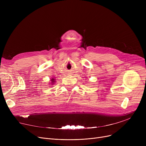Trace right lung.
Listing matches in <instances>:
<instances>
[{
	"mask_svg": "<svg viewBox=\"0 0 146 146\" xmlns=\"http://www.w3.org/2000/svg\"><path fill=\"white\" fill-rule=\"evenodd\" d=\"M50 81H51V82H50V84H49V85H54V83H55V82H56V79L52 78V79H51L50 80Z\"/></svg>",
	"mask_w": 146,
	"mask_h": 146,
	"instance_id": "1",
	"label": "right lung"
}]
</instances>
